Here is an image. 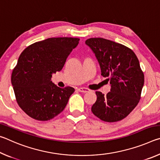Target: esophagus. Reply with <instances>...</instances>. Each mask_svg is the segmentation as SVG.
<instances>
[{
  "label": "esophagus",
  "mask_w": 160,
  "mask_h": 160,
  "mask_svg": "<svg viewBox=\"0 0 160 160\" xmlns=\"http://www.w3.org/2000/svg\"><path fill=\"white\" fill-rule=\"evenodd\" d=\"M78 90L80 92H84V93H86V92H89L90 90H89L88 88H80L78 89Z\"/></svg>",
  "instance_id": "obj_1"
}]
</instances>
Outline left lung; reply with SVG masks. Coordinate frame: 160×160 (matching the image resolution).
<instances>
[{"instance_id":"8db88e82","label":"left lung","mask_w":160,"mask_h":160,"mask_svg":"<svg viewBox=\"0 0 160 160\" xmlns=\"http://www.w3.org/2000/svg\"><path fill=\"white\" fill-rule=\"evenodd\" d=\"M95 55L102 75L109 78L111 90L107 94L96 92L97 101L92 112L107 122L122 120L137 106L144 85V74L131 49L103 38L85 42Z\"/></svg>"}]
</instances>
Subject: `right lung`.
I'll return each mask as SVG.
<instances>
[{"label": "right lung", "mask_w": 160, "mask_h": 160, "mask_svg": "<svg viewBox=\"0 0 160 160\" xmlns=\"http://www.w3.org/2000/svg\"><path fill=\"white\" fill-rule=\"evenodd\" d=\"M79 41L72 37L48 38L29 46L20 54L11 82L18 105L31 118L48 121L65 109L75 89L58 88L51 78L62 70Z\"/></svg>", "instance_id": "1"}]
</instances>
